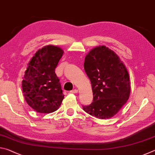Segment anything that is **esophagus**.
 <instances>
[{
  "label": "esophagus",
  "mask_w": 155,
  "mask_h": 155,
  "mask_svg": "<svg viewBox=\"0 0 155 155\" xmlns=\"http://www.w3.org/2000/svg\"><path fill=\"white\" fill-rule=\"evenodd\" d=\"M77 92H78V90H77V89H74V90H72L70 91V93H72V94H76Z\"/></svg>",
  "instance_id": "34e87169"
}]
</instances>
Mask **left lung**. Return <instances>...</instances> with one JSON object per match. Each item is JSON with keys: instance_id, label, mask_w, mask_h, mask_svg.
<instances>
[{"instance_id": "obj_1", "label": "left lung", "mask_w": 155, "mask_h": 155, "mask_svg": "<svg viewBox=\"0 0 155 155\" xmlns=\"http://www.w3.org/2000/svg\"><path fill=\"white\" fill-rule=\"evenodd\" d=\"M84 69L90 78L93 102L83 109L100 119L111 118L127 103L130 96L129 75L115 52L104 46L89 52Z\"/></svg>"}]
</instances>
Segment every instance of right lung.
I'll use <instances>...</instances> for the list:
<instances>
[{
	"mask_svg": "<svg viewBox=\"0 0 155 155\" xmlns=\"http://www.w3.org/2000/svg\"><path fill=\"white\" fill-rule=\"evenodd\" d=\"M64 54L58 46L48 45L35 52L28 64L22 87L25 101L41 114L57 111L64 98L55 68Z\"/></svg>",
	"mask_w": 155,
	"mask_h": 155,
	"instance_id": "obj_1",
	"label": "right lung"
}]
</instances>
